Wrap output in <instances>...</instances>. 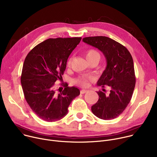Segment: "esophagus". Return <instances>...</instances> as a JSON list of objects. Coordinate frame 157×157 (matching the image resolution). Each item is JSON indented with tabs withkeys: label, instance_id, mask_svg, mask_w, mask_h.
Instances as JSON below:
<instances>
[{
	"label": "esophagus",
	"instance_id": "34e87169",
	"mask_svg": "<svg viewBox=\"0 0 157 157\" xmlns=\"http://www.w3.org/2000/svg\"><path fill=\"white\" fill-rule=\"evenodd\" d=\"M87 92V90H84V89H82V90H80V94H83L86 93Z\"/></svg>",
	"mask_w": 157,
	"mask_h": 157
}]
</instances>
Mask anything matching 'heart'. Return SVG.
I'll use <instances>...</instances> for the list:
<instances>
[{
    "mask_svg": "<svg viewBox=\"0 0 157 157\" xmlns=\"http://www.w3.org/2000/svg\"><path fill=\"white\" fill-rule=\"evenodd\" d=\"M86 56L87 59H97L98 60H99L100 59V55L99 54V53L93 49H90L89 50L86 54ZM71 58H70L68 62H67V65L68 66H70L71 65ZM92 78L90 77L89 76H81L79 78H78L77 79H76L75 82L79 85H81L83 87H87L89 85V82L92 80Z\"/></svg>",
    "mask_w": 157,
    "mask_h": 157,
    "instance_id": "b5f03b06",
    "label": "heart"
}]
</instances>
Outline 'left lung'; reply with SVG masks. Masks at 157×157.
I'll return each instance as SVG.
<instances>
[{"label": "left lung", "mask_w": 157, "mask_h": 157, "mask_svg": "<svg viewBox=\"0 0 157 157\" xmlns=\"http://www.w3.org/2000/svg\"><path fill=\"white\" fill-rule=\"evenodd\" d=\"M84 43L99 49L104 55L107 66L98 86H109V95L99 90V98L91 107L98 117L110 120L121 114L129 103L135 87L136 77L133 60L127 48L106 36H93L83 38ZM105 90L103 89V91Z\"/></svg>", "instance_id": "left-lung-1"}]
</instances>
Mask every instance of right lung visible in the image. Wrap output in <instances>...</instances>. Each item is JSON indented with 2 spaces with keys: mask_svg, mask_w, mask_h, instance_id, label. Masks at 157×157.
I'll return each instance as SVG.
<instances>
[{
  "mask_svg": "<svg viewBox=\"0 0 157 157\" xmlns=\"http://www.w3.org/2000/svg\"><path fill=\"white\" fill-rule=\"evenodd\" d=\"M81 39H48L33 48L25 58L21 77L24 95L32 111L45 121L64 117L71 101L80 94L78 88L68 87L67 83L56 93L55 82L62 78L68 56Z\"/></svg>",
  "mask_w": 157,
  "mask_h": 157,
  "instance_id": "1",
  "label": "right lung"
}]
</instances>
